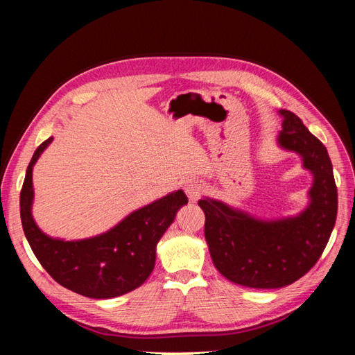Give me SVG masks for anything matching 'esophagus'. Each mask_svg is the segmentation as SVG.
Masks as SVG:
<instances>
[{
  "instance_id": "34e87169",
  "label": "esophagus",
  "mask_w": 355,
  "mask_h": 355,
  "mask_svg": "<svg viewBox=\"0 0 355 355\" xmlns=\"http://www.w3.org/2000/svg\"><path fill=\"white\" fill-rule=\"evenodd\" d=\"M184 187H185V192H187L189 201L191 202H197L198 198H200V192H201V185L198 184V182L191 179V180L185 182Z\"/></svg>"
}]
</instances>
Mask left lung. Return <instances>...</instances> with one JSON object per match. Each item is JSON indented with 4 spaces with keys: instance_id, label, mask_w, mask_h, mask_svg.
Segmentation results:
<instances>
[{
    "instance_id": "1",
    "label": "left lung",
    "mask_w": 355,
    "mask_h": 355,
    "mask_svg": "<svg viewBox=\"0 0 355 355\" xmlns=\"http://www.w3.org/2000/svg\"><path fill=\"white\" fill-rule=\"evenodd\" d=\"M278 115L283 118L278 148L297 154L313 176L306 207L292 216L262 219L220 200L198 201L214 266L230 282L252 288H280L304 277L323 253L338 213L326 146L293 112L280 110Z\"/></svg>"
}]
</instances>
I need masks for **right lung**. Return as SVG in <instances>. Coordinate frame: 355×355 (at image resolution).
I'll return each instance as SVG.
<instances>
[{"label": "right lung", "mask_w": 355, "mask_h": 355, "mask_svg": "<svg viewBox=\"0 0 355 355\" xmlns=\"http://www.w3.org/2000/svg\"><path fill=\"white\" fill-rule=\"evenodd\" d=\"M51 142L53 137H49L37 148L20 191V219L32 252L53 280L75 293L111 299L132 292L151 275L159 239L173 223L179 209L188 204L185 192H170L94 237L71 241L50 237L32 216V171Z\"/></svg>", "instance_id": "obj_1"}]
</instances>
